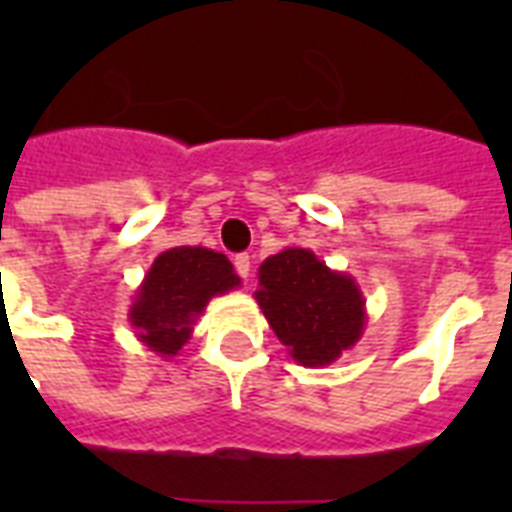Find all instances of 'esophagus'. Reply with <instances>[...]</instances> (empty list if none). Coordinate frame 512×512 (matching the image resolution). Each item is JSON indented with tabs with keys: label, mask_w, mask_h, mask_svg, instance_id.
<instances>
[{
	"label": "esophagus",
	"mask_w": 512,
	"mask_h": 512,
	"mask_svg": "<svg viewBox=\"0 0 512 512\" xmlns=\"http://www.w3.org/2000/svg\"><path fill=\"white\" fill-rule=\"evenodd\" d=\"M233 265H236V273H239L241 279L249 281V271H252V257L236 255V257H233Z\"/></svg>",
	"instance_id": "obj_1"
}]
</instances>
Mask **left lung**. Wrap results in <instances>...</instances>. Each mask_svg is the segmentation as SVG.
Instances as JSON below:
<instances>
[{"label":"left lung","mask_w":512,"mask_h":512,"mask_svg":"<svg viewBox=\"0 0 512 512\" xmlns=\"http://www.w3.org/2000/svg\"><path fill=\"white\" fill-rule=\"evenodd\" d=\"M255 300L303 366H327L361 340L366 300L356 279L332 271L311 249L287 247L257 268Z\"/></svg>","instance_id":"1"}]
</instances>
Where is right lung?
<instances>
[{
	"label": "right lung",
	"instance_id": "1",
	"mask_svg": "<svg viewBox=\"0 0 512 512\" xmlns=\"http://www.w3.org/2000/svg\"><path fill=\"white\" fill-rule=\"evenodd\" d=\"M241 287L231 260L207 247H172L156 257L130 305L138 340L162 358L177 356L209 300Z\"/></svg>",
	"mask_w": 512,
	"mask_h": 512
}]
</instances>
